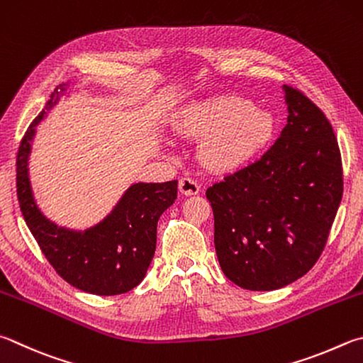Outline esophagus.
Listing matches in <instances>:
<instances>
[{
    "label": "esophagus",
    "mask_w": 363,
    "mask_h": 363,
    "mask_svg": "<svg viewBox=\"0 0 363 363\" xmlns=\"http://www.w3.org/2000/svg\"><path fill=\"white\" fill-rule=\"evenodd\" d=\"M179 192L186 196L196 195L200 192V184L192 177H182L179 181Z\"/></svg>",
    "instance_id": "esophagus-1"
}]
</instances>
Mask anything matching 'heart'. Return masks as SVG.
I'll return each mask as SVG.
<instances>
[{
	"instance_id": "1",
	"label": "heart",
	"mask_w": 363,
	"mask_h": 363,
	"mask_svg": "<svg viewBox=\"0 0 363 363\" xmlns=\"http://www.w3.org/2000/svg\"><path fill=\"white\" fill-rule=\"evenodd\" d=\"M184 135L208 140L203 160L214 171H235L247 164L274 133V118L235 95L213 96L184 111L177 122Z\"/></svg>"
}]
</instances>
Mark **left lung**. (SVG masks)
<instances>
[{
  "label": "left lung",
  "instance_id": "1",
  "mask_svg": "<svg viewBox=\"0 0 363 363\" xmlns=\"http://www.w3.org/2000/svg\"><path fill=\"white\" fill-rule=\"evenodd\" d=\"M282 91L287 125L272 149L206 190L220 268L246 291H276L306 274L342 196L330 122L301 91L289 85Z\"/></svg>",
  "mask_w": 363,
  "mask_h": 363
}]
</instances>
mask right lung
Wrapping results in <instances>:
<instances>
[{
	"mask_svg": "<svg viewBox=\"0 0 363 363\" xmlns=\"http://www.w3.org/2000/svg\"><path fill=\"white\" fill-rule=\"evenodd\" d=\"M69 84L52 91L26 130L17 154V196L23 219L43 254L62 278L79 291L118 295L144 279L155 254L157 222L174 203L177 181L135 182L125 190L106 217L84 230L50 220L38 206L30 179V155L36 127L67 95Z\"/></svg>",
	"mask_w": 363,
	"mask_h": 363,
	"instance_id": "add662e5",
	"label": "right lung"
}]
</instances>
